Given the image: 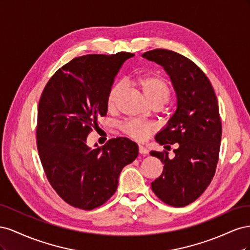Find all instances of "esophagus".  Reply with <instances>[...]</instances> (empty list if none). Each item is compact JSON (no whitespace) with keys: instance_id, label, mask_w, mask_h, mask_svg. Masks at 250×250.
<instances>
[{"instance_id":"obj_1","label":"esophagus","mask_w":250,"mask_h":250,"mask_svg":"<svg viewBox=\"0 0 250 250\" xmlns=\"http://www.w3.org/2000/svg\"><path fill=\"white\" fill-rule=\"evenodd\" d=\"M139 152H140L141 154H148V149H147L145 146L139 145Z\"/></svg>"}]
</instances>
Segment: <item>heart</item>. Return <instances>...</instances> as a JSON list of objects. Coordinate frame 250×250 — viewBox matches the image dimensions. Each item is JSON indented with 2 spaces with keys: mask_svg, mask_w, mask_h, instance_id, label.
<instances>
[{
  "mask_svg": "<svg viewBox=\"0 0 250 250\" xmlns=\"http://www.w3.org/2000/svg\"><path fill=\"white\" fill-rule=\"evenodd\" d=\"M137 84L142 89L146 99L150 103H165L170 95V88L167 81L160 75L147 74L137 79ZM121 92V84L113 85L107 96V107L113 109L116 107L118 98ZM122 130L128 137L137 141L145 140L152 130V126L141 121H127L122 125Z\"/></svg>",
  "mask_w": 250,
  "mask_h": 250,
  "instance_id": "obj_1",
  "label": "heart"
}]
</instances>
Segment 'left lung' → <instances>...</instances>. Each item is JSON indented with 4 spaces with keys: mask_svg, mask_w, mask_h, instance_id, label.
I'll return each instance as SVG.
<instances>
[{
    "mask_svg": "<svg viewBox=\"0 0 250 250\" xmlns=\"http://www.w3.org/2000/svg\"><path fill=\"white\" fill-rule=\"evenodd\" d=\"M143 57L164 67L177 97L175 112L155 140L178 147L174 157L165 150L151 151L164 164L151 188L169 206L186 207L206 191L216 172L222 135L217 97L207 75L188 58L165 49L145 52Z\"/></svg>",
    "mask_w": 250,
    "mask_h": 250,
    "instance_id": "8db88e82",
    "label": "left lung"
}]
</instances>
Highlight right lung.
Masks as SVG:
<instances>
[{
    "instance_id": "add662e5",
    "label": "right lung",
    "mask_w": 250,
    "mask_h": 250,
    "mask_svg": "<svg viewBox=\"0 0 250 250\" xmlns=\"http://www.w3.org/2000/svg\"><path fill=\"white\" fill-rule=\"evenodd\" d=\"M134 54H89L74 58L44 86L37 111L36 139L50 185L66 203L90 210L115 194L119 176L139 154L127 138L87 146L98 118L106 116L107 96L125 60Z\"/></svg>"
}]
</instances>
